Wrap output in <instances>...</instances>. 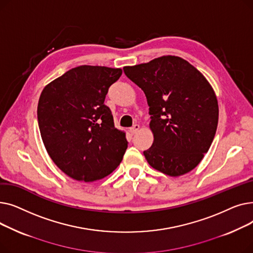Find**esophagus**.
I'll use <instances>...</instances> for the list:
<instances>
[{
  "mask_svg": "<svg viewBox=\"0 0 253 253\" xmlns=\"http://www.w3.org/2000/svg\"><path fill=\"white\" fill-rule=\"evenodd\" d=\"M140 128V126L138 125V124H135V125H133L132 126L130 129H129V131H130V133L131 134H134V133H136V132L138 131V129Z\"/></svg>",
  "mask_w": 253,
  "mask_h": 253,
  "instance_id": "esophagus-1",
  "label": "esophagus"
}]
</instances>
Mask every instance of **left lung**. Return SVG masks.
<instances>
[{
	"instance_id": "left-lung-1",
	"label": "left lung",
	"mask_w": 253,
	"mask_h": 253,
	"mask_svg": "<svg viewBox=\"0 0 253 253\" xmlns=\"http://www.w3.org/2000/svg\"><path fill=\"white\" fill-rule=\"evenodd\" d=\"M123 70L144 92L150 106L154 141L143 152L148 163L173 177L192 171L216 132L218 103L213 88L195 66L174 55Z\"/></svg>"
}]
</instances>
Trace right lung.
<instances>
[{"instance_id":"1","label":"right lung","mask_w":253,"mask_h":253,"mask_svg":"<svg viewBox=\"0 0 253 253\" xmlns=\"http://www.w3.org/2000/svg\"><path fill=\"white\" fill-rule=\"evenodd\" d=\"M121 69L80 65L53 80L38 103V122L45 149L54 164L79 181L101 179L121 163L126 133L114 125L104 104Z\"/></svg>"}]
</instances>
